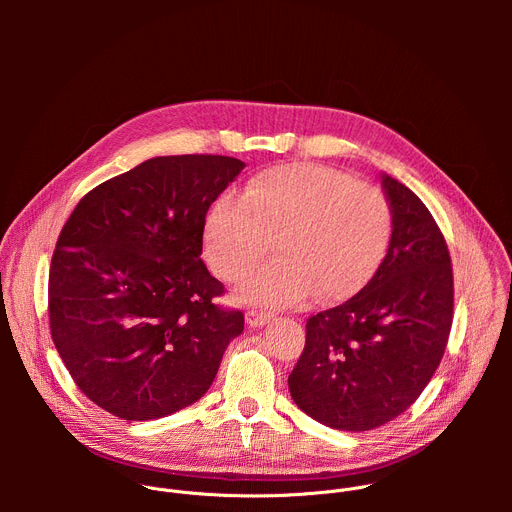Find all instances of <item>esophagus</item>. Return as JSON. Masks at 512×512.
<instances>
[{
    "label": "esophagus",
    "mask_w": 512,
    "mask_h": 512,
    "mask_svg": "<svg viewBox=\"0 0 512 512\" xmlns=\"http://www.w3.org/2000/svg\"><path fill=\"white\" fill-rule=\"evenodd\" d=\"M245 320H247V324L251 328H261V326H265L271 320V314L263 312V310H257V308H251V310H247Z\"/></svg>",
    "instance_id": "1"
}]
</instances>
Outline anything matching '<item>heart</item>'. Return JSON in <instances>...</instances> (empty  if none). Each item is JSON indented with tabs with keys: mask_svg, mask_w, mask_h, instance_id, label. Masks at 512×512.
<instances>
[{
	"mask_svg": "<svg viewBox=\"0 0 512 512\" xmlns=\"http://www.w3.org/2000/svg\"><path fill=\"white\" fill-rule=\"evenodd\" d=\"M393 235L387 196L318 164L261 172L245 196L218 198L204 221V255L225 281L243 279L271 249L277 255L241 287L249 302L294 306L352 296L383 263Z\"/></svg>",
	"mask_w": 512,
	"mask_h": 512,
	"instance_id": "b5f03b06",
	"label": "heart"
}]
</instances>
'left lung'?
<instances>
[{"label": "left lung", "instance_id": "1", "mask_svg": "<svg viewBox=\"0 0 512 512\" xmlns=\"http://www.w3.org/2000/svg\"><path fill=\"white\" fill-rule=\"evenodd\" d=\"M393 235L371 281L348 302L312 316L287 385L312 419L369 431L415 403L444 356L454 318L446 239L405 184L381 174Z\"/></svg>", "mask_w": 512, "mask_h": 512}]
</instances>
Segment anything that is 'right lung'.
Returning a JSON list of instances; mask_svg holds the SVG:
<instances>
[{"instance_id":"add662e5","label":"right lung","mask_w":512,"mask_h":512,"mask_svg":"<svg viewBox=\"0 0 512 512\" xmlns=\"http://www.w3.org/2000/svg\"><path fill=\"white\" fill-rule=\"evenodd\" d=\"M245 168L227 156H162L77 204L48 275L54 346L77 387L127 421L166 417L212 385L239 310L202 263L210 204Z\"/></svg>"}]
</instances>
